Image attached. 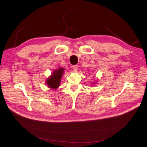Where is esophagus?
Instances as JSON below:
<instances>
[{"instance_id": "esophagus-1", "label": "esophagus", "mask_w": 147, "mask_h": 147, "mask_svg": "<svg viewBox=\"0 0 147 147\" xmlns=\"http://www.w3.org/2000/svg\"><path fill=\"white\" fill-rule=\"evenodd\" d=\"M72 69H73V70L74 71V72H77L78 69V67L77 65H74Z\"/></svg>"}]
</instances>
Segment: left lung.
Instances as JSON below:
<instances>
[{
    "label": "left lung",
    "mask_w": 147,
    "mask_h": 147,
    "mask_svg": "<svg viewBox=\"0 0 147 147\" xmlns=\"http://www.w3.org/2000/svg\"><path fill=\"white\" fill-rule=\"evenodd\" d=\"M92 84H94V83H92Z\"/></svg>",
    "instance_id": "left-lung-1"
}]
</instances>
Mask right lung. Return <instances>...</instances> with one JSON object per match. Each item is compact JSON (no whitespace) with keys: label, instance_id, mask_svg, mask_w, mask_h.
Listing matches in <instances>:
<instances>
[{"label":"right lung","instance_id":"1","mask_svg":"<svg viewBox=\"0 0 147 147\" xmlns=\"http://www.w3.org/2000/svg\"><path fill=\"white\" fill-rule=\"evenodd\" d=\"M64 72V69L59 67L53 72L52 74L46 80V84L47 86L55 90L59 88L61 83V78Z\"/></svg>","mask_w":147,"mask_h":147}]
</instances>
